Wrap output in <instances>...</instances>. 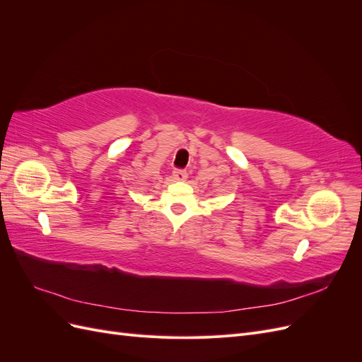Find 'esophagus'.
I'll return each instance as SVG.
<instances>
[{
	"mask_svg": "<svg viewBox=\"0 0 362 362\" xmlns=\"http://www.w3.org/2000/svg\"><path fill=\"white\" fill-rule=\"evenodd\" d=\"M173 178L177 181H185V180H187V172L181 170V169H175L173 170Z\"/></svg>",
	"mask_w": 362,
	"mask_h": 362,
	"instance_id": "34e87169",
	"label": "esophagus"
}]
</instances>
